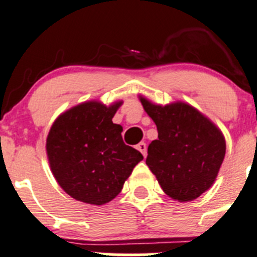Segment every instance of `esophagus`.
Masks as SVG:
<instances>
[{"label":"esophagus","instance_id":"obj_1","mask_svg":"<svg viewBox=\"0 0 257 257\" xmlns=\"http://www.w3.org/2000/svg\"><path fill=\"white\" fill-rule=\"evenodd\" d=\"M137 149H138L144 157H147V144H145L144 142H141V143L137 145Z\"/></svg>","mask_w":257,"mask_h":257}]
</instances>
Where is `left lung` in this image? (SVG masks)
<instances>
[{"label":"left lung","instance_id":"left-lung-1","mask_svg":"<svg viewBox=\"0 0 257 257\" xmlns=\"http://www.w3.org/2000/svg\"><path fill=\"white\" fill-rule=\"evenodd\" d=\"M139 99L158 129V139L148 147L147 165L173 200L199 198L216 180L224 162L221 131L188 103L160 105L143 95Z\"/></svg>","mask_w":257,"mask_h":257}]
</instances>
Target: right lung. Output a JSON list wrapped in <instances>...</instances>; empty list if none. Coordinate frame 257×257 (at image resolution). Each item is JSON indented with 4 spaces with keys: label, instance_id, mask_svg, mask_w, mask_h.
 <instances>
[{
    "label": "right lung",
    "instance_id": "1",
    "mask_svg": "<svg viewBox=\"0 0 257 257\" xmlns=\"http://www.w3.org/2000/svg\"><path fill=\"white\" fill-rule=\"evenodd\" d=\"M123 100H89L66 110L52 124L46 152L52 174L76 200L109 203L123 189L143 155L125 145L121 125L112 121Z\"/></svg>",
    "mask_w": 257,
    "mask_h": 257
}]
</instances>
